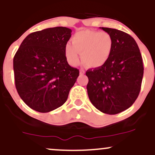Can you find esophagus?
<instances>
[{
  "instance_id": "34e87169",
  "label": "esophagus",
  "mask_w": 155,
  "mask_h": 155,
  "mask_svg": "<svg viewBox=\"0 0 155 155\" xmlns=\"http://www.w3.org/2000/svg\"><path fill=\"white\" fill-rule=\"evenodd\" d=\"M84 73H85V71H84V69H82V68L80 69V74H81V75H83V74H84Z\"/></svg>"
}]
</instances>
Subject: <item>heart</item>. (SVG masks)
<instances>
[{"label":"heart","instance_id":"obj_1","mask_svg":"<svg viewBox=\"0 0 155 155\" xmlns=\"http://www.w3.org/2000/svg\"><path fill=\"white\" fill-rule=\"evenodd\" d=\"M113 49V38L106 32L84 30L77 32L72 38V44L65 47L66 59L72 65L81 60L90 68H100L109 59Z\"/></svg>","mask_w":155,"mask_h":155}]
</instances>
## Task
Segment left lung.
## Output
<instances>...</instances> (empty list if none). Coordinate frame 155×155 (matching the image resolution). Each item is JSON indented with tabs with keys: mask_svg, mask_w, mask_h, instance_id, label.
I'll list each match as a JSON object with an SVG mask.
<instances>
[{
	"mask_svg": "<svg viewBox=\"0 0 155 155\" xmlns=\"http://www.w3.org/2000/svg\"><path fill=\"white\" fill-rule=\"evenodd\" d=\"M113 38V49L104 65L87 71L90 101L99 111L117 114L127 109L138 97L143 75L138 44L123 31L100 28Z\"/></svg>",
	"mask_w": 155,
	"mask_h": 155,
	"instance_id": "8db88e82",
	"label": "left lung"
}]
</instances>
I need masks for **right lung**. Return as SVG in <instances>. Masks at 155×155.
Masks as SVG:
<instances>
[{
  "mask_svg": "<svg viewBox=\"0 0 155 155\" xmlns=\"http://www.w3.org/2000/svg\"><path fill=\"white\" fill-rule=\"evenodd\" d=\"M71 32L65 27L34 32L23 40L16 52V89L35 111L47 113L63 105L79 76V69L69 65L65 54Z\"/></svg>",
  "mask_w": 155,
  "mask_h": 155,
  "instance_id": "right-lung-1",
  "label": "right lung"
}]
</instances>
